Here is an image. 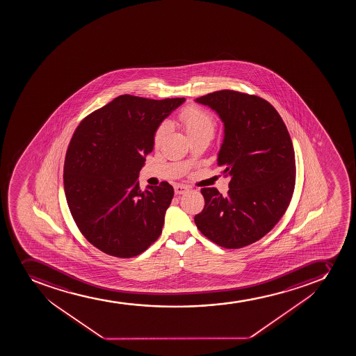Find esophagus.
Instances as JSON below:
<instances>
[{
  "label": "esophagus",
  "mask_w": 356,
  "mask_h": 356,
  "mask_svg": "<svg viewBox=\"0 0 356 356\" xmlns=\"http://www.w3.org/2000/svg\"><path fill=\"white\" fill-rule=\"evenodd\" d=\"M174 191H175L176 195H184L189 191V187L184 186V184H176L175 187H174Z\"/></svg>",
  "instance_id": "obj_1"
}]
</instances>
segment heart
Listing matches in <instances>:
<instances>
[{"label": "heart", "mask_w": 356, "mask_h": 356, "mask_svg": "<svg viewBox=\"0 0 356 356\" xmlns=\"http://www.w3.org/2000/svg\"><path fill=\"white\" fill-rule=\"evenodd\" d=\"M180 120L189 139L212 138L215 134L216 122L213 117L200 108L188 106L181 113ZM168 130L169 125L167 123L162 124L161 127H159L155 134V144L159 145L161 143Z\"/></svg>", "instance_id": "obj_1"}]
</instances>
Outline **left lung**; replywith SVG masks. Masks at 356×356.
Instances as JSON below:
<instances>
[{
    "instance_id": "obj_1",
    "label": "left lung",
    "mask_w": 356,
    "mask_h": 356,
    "mask_svg": "<svg viewBox=\"0 0 356 356\" xmlns=\"http://www.w3.org/2000/svg\"><path fill=\"white\" fill-rule=\"evenodd\" d=\"M195 102L224 125L217 165L229 177V194L203 188L205 207L195 224L208 239L241 248L266 236L284 215L295 188V152L281 116L257 96L219 90Z\"/></svg>"
}]
</instances>
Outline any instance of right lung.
Listing matches in <instances>:
<instances>
[{
  "label": "right lung",
  "mask_w": 356,
  "mask_h": 356,
  "mask_svg": "<svg viewBox=\"0 0 356 356\" xmlns=\"http://www.w3.org/2000/svg\"><path fill=\"white\" fill-rule=\"evenodd\" d=\"M186 99L120 95L86 117L68 146L65 194L76 225L104 253L132 257L161 234L174 189L139 188V172L162 122Z\"/></svg>",
  "instance_id": "right-lung-1"
}]
</instances>
